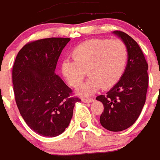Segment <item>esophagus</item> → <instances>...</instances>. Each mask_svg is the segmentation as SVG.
I'll return each mask as SVG.
<instances>
[{"label":"esophagus","instance_id":"esophagus-1","mask_svg":"<svg viewBox=\"0 0 160 160\" xmlns=\"http://www.w3.org/2000/svg\"><path fill=\"white\" fill-rule=\"evenodd\" d=\"M82 101L83 102L90 103V102H93L94 100L93 99V98H82Z\"/></svg>","mask_w":160,"mask_h":160}]
</instances>
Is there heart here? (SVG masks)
<instances>
[{"label": "heart", "instance_id": "heart-1", "mask_svg": "<svg viewBox=\"0 0 160 160\" xmlns=\"http://www.w3.org/2000/svg\"><path fill=\"white\" fill-rule=\"evenodd\" d=\"M73 60L62 63V73L71 87L77 88L85 76H90L78 92L90 96L101 87L110 89L118 83L128 62L127 46L120 40L90 39L79 44L72 52Z\"/></svg>", "mask_w": 160, "mask_h": 160}]
</instances>
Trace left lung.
I'll list each match as a JSON object with an SVG mask.
<instances>
[{
  "mask_svg": "<svg viewBox=\"0 0 160 160\" xmlns=\"http://www.w3.org/2000/svg\"><path fill=\"white\" fill-rule=\"evenodd\" d=\"M127 46L128 58L122 78L105 95L96 98L104 106L100 123L111 131H121L135 123L146 102L148 65L138 43L128 34L114 31Z\"/></svg>",
  "mask_w": 160,
  "mask_h": 160,
  "instance_id": "left-lung-1",
  "label": "left lung"
}]
</instances>
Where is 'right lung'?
I'll return each instance as SVG.
<instances>
[{"label": "right lung", "instance_id": "1", "mask_svg": "<svg viewBox=\"0 0 160 160\" xmlns=\"http://www.w3.org/2000/svg\"><path fill=\"white\" fill-rule=\"evenodd\" d=\"M70 38H50L26 44L12 67V84L20 114L29 128L45 137L63 133L75 103L71 89L55 73L61 53Z\"/></svg>", "mask_w": 160, "mask_h": 160}]
</instances>
